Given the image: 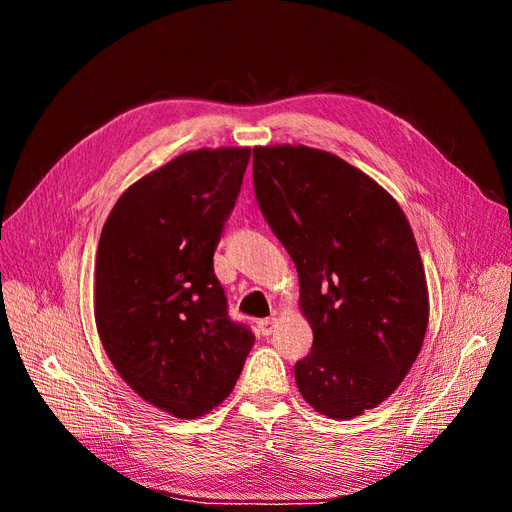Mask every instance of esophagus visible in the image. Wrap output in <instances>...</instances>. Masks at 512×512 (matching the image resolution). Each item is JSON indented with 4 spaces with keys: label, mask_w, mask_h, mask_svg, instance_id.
Here are the masks:
<instances>
[{
    "label": "esophagus",
    "mask_w": 512,
    "mask_h": 512,
    "mask_svg": "<svg viewBox=\"0 0 512 512\" xmlns=\"http://www.w3.org/2000/svg\"><path fill=\"white\" fill-rule=\"evenodd\" d=\"M274 321H276V319H261V321H259V332H261L263 336H270V334H272V327H274Z\"/></svg>",
    "instance_id": "1"
}]
</instances>
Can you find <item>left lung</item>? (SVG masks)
Listing matches in <instances>:
<instances>
[{
    "mask_svg": "<svg viewBox=\"0 0 512 512\" xmlns=\"http://www.w3.org/2000/svg\"><path fill=\"white\" fill-rule=\"evenodd\" d=\"M253 185L298 268L312 327L295 383L321 415L357 417L398 389L425 338L430 300L412 229L383 187L317 148H253Z\"/></svg>",
    "mask_w": 512,
    "mask_h": 512,
    "instance_id": "left-lung-1",
    "label": "left lung"
}]
</instances>
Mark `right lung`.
I'll list each match as a JSON object with an SVG mask.
<instances>
[{
  "mask_svg": "<svg viewBox=\"0 0 512 512\" xmlns=\"http://www.w3.org/2000/svg\"><path fill=\"white\" fill-rule=\"evenodd\" d=\"M251 148H202L140 178L97 244L95 323L112 366L142 400L178 419L232 393L255 334L229 319L212 255Z\"/></svg>",
  "mask_w": 512,
  "mask_h": 512,
  "instance_id": "obj_1",
  "label": "right lung"
}]
</instances>
